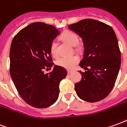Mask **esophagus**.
I'll use <instances>...</instances> for the list:
<instances>
[{"label":"esophagus","mask_w":127,"mask_h":127,"mask_svg":"<svg viewBox=\"0 0 127 127\" xmlns=\"http://www.w3.org/2000/svg\"><path fill=\"white\" fill-rule=\"evenodd\" d=\"M73 72V71H72V70H67V73L69 75L71 74Z\"/></svg>","instance_id":"obj_1"}]
</instances>
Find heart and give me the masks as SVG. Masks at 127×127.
I'll return each mask as SVG.
<instances>
[{
  "mask_svg": "<svg viewBox=\"0 0 127 127\" xmlns=\"http://www.w3.org/2000/svg\"><path fill=\"white\" fill-rule=\"evenodd\" d=\"M62 38L65 41L72 46H75L79 42V37L77 34L72 31H66L62 35ZM50 52L53 57H56L58 56L57 52V42L56 40H53L50 46ZM79 57L77 56L73 55L70 56H62L58 58L56 64L59 66L63 67L64 69H71L73 68L79 63Z\"/></svg>",
  "mask_w": 127,
  "mask_h": 127,
  "instance_id": "b5f03b06",
  "label": "heart"
}]
</instances>
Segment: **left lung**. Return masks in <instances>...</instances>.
<instances>
[{
    "instance_id": "obj_1",
    "label": "left lung",
    "mask_w": 127,
    "mask_h": 127,
    "mask_svg": "<svg viewBox=\"0 0 127 127\" xmlns=\"http://www.w3.org/2000/svg\"><path fill=\"white\" fill-rule=\"evenodd\" d=\"M68 26L82 38L84 54L80 66L87 69L80 71L82 80L75 84V92L87 102L101 101L112 91L120 70L121 54L116 35L111 26L93 19Z\"/></svg>"
}]
</instances>
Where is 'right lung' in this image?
Returning a JSON list of instances; mask_svg holds the SVG:
<instances>
[{"instance_id":"add662e5","label":"right lung","mask_w":127,"mask_h":127,"mask_svg":"<svg viewBox=\"0 0 127 127\" xmlns=\"http://www.w3.org/2000/svg\"><path fill=\"white\" fill-rule=\"evenodd\" d=\"M59 34L52 25L34 22L18 32L11 42V77L24 101L36 108H46L55 103L59 84L67 75L66 69L57 65L50 73L43 71L54 64L50 46Z\"/></svg>"}]
</instances>
